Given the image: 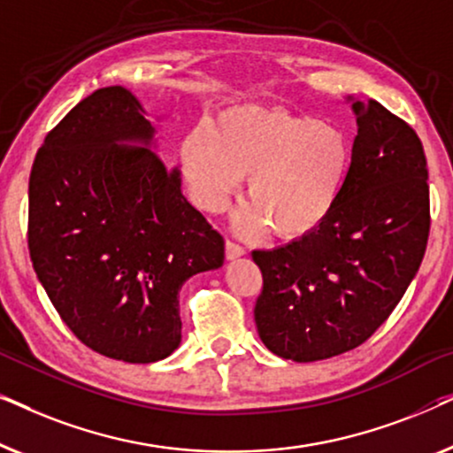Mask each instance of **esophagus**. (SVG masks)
<instances>
[{
  "instance_id": "1",
  "label": "esophagus",
  "mask_w": 453,
  "mask_h": 453,
  "mask_svg": "<svg viewBox=\"0 0 453 453\" xmlns=\"http://www.w3.org/2000/svg\"><path fill=\"white\" fill-rule=\"evenodd\" d=\"M241 256H245V247L234 243V241H226V257L228 259H237Z\"/></svg>"
}]
</instances>
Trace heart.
Returning <instances> with one entry per match:
<instances>
[{"label": "heart", "instance_id": "heart-1", "mask_svg": "<svg viewBox=\"0 0 453 453\" xmlns=\"http://www.w3.org/2000/svg\"><path fill=\"white\" fill-rule=\"evenodd\" d=\"M350 160V142L334 123L251 104L225 111L214 129L196 126L181 146L183 175L197 206L220 212L250 175L251 202L234 214V228L257 234L272 225L284 239L324 225Z\"/></svg>", "mask_w": 453, "mask_h": 453}]
</instances>
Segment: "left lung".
<instances>
[{"instance_id":"8db88e82","label":"left lung","mask_w":453,"mask_h":453,"mask_svg":"<svg viewBox=\"0 0 453 453\" xmlns=\"http://www.w3.org/2000/svg\"><path fill=\"white\" fill-rule=\"evenodd\" d=\"M352 111L358 134L332 214L293 243L251 253L264 278L259 338L288 361H321L373 336L426 250L429 171L417 132L373 98Z\"/></svg>"}]
</instances>
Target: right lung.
Wrapping results in <instances>:
<instances>
[{"label":"right lung","instance_id":"add662e5","mask_svg":"<svg viewBox=\"0 0 453 453\" xmlns=\"http://www.w3.org/2000/svg\"><path fill=\"white\" fill-rule=\"evenodd\" d=\"M154 127L123 86L80 101L36 152L28 251L59 318L80 342L154 363L181 342L179 290L225 262V239L181 194L150 148Z\"/></svg>","mask_w":453,"mask_h":453}]
</instances>
